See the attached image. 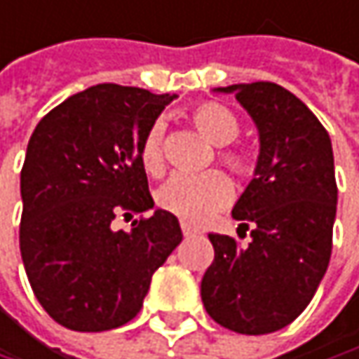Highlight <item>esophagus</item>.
<instances>
[{
  "instance_id": "obj_1",
  "label": "esophagus",
  "mask_w": 359,
  "mask_h": 359,
  "mask_svg": "<svg viewBox=\"0 0 359 359\" xmlns=\"http://www.w3.org/2000/svg\"><path fill=\"white\" fill-rule=\"evenodd\" d=\"M180 228H182V234H184V236H193V234L197 232V230H195L191 224H187V222H182V224H180Z\"/></svg>"
}]
</instances>
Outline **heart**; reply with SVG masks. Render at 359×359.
Masks as SVG:
<instances>
[{
	"label": "heart",
	"mask_w": 359,
	"mask_h": 359,
	"mask_svg": "<svg viewBox=\"0 0 359 359\" xmlns=\"http://www.w3.org/2000/svg\"><path fill=\"white\" fill-rule=\"evenodd\" d=\"M191 123L195 129L213 146L219 147V162L238 177H245L252 170V160L245 149L230 147L238 133L241 123L236 114L217 102H201L191 111ZM162 125L156 123L147 129L140 147V158L147 175L162 177L166 162L162 151ZM232 197L230 180L219 172H208L201 177L175 175L156 195L158 205L164 212L172 213L187 224H203L213 213L228 205Z\"/></svg>",
	"instance_id": "1"
}]
</instances>
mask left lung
Instances as JSON below:
<instances>
[{
	"instance_id": "8db88e82",
	"label": "left lung",
	"mask_w": 359,
	"mask_h": 359,
	"mask_svg": "<svg viewBox=\"0 0 359 359\" xmlns=\"http://www.w3.org/2000/svg\"><path fill=\"white\" fill-rule=\"evenodd\" d=\"M215 92L236 96L261 147L255 179L232 210L245 234L250 226V243L210 234L215 257L201 279V300L217 325L265 335L300 316L329 267L337 213L333 147L309 107L277 83Z\"/></svg>"
}]
</instances>
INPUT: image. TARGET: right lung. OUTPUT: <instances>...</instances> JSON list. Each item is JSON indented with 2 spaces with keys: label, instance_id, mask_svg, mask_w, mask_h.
Here are the masks:
<instances>
[{
  "label": "right lung",
  "instance_id": "obj_1",
  "mask_svg": "<svg viewBox=\"0 0 359 359\" xmlns=\"http://www.w3.org/2000/svg\"><path fill=\"white\" fill-rule=\"evenodd\" d=\"M177 94L98 83L63 100L36 125L20 175V252L50 318L98 333L129 323L154 271L180 245L179 219L156 210L131 232L116 215L154 208L140 147Z\"/></svg>",
  "mask_w": 359,
  "mask_h": 359
}]
</instances>
